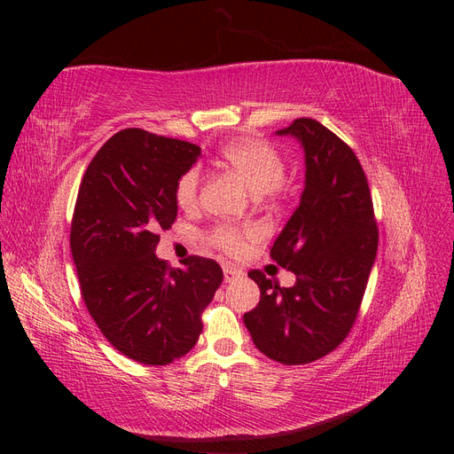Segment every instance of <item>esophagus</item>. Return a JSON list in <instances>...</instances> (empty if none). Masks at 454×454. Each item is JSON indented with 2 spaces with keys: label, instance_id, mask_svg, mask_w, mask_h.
Returning a JSON list of instances; mask_svg holds the SVG:
<instances>
[{
  "label": "esophagus",
  "instance_id": "esophagus-1",
  "mask_svg": "<svg viewBox=\"0 0 454 454\" xmlns=\"http://www.w3.org/2000/svg\"><path fill=\"white\" fill-rule=\"evenodd\" d=\"M223 277H225V282H235L244 277V272L232 265H223Z\"/></svg>",
  "mask_w": 454,
  "mask_h": 454
}]
</instances>
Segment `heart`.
I'll use <instances>...</instances> for the list:
<instances>
[{
    "label": "heart",
    "instance_id": "b5f03b06",
    "mask_svg": "<svg viewBox=\"0 0 454 454\" xmlns=\"http://www.w3.org/2000/svg\"><path fill=\"white\" fill-rule=\"evenodd\" d=\"M217 160L222 167L235 172L255 195L277 197L284 189L286 162L280 151L261 138H235L219 145ZM202 174L199 168H189L177 177L174 187L176 204L182 210H193L199 204ZM254 237V229L222 223L215 225L208 240L214 248L237 255L244 250V244Z\"/></svg>",
    "mask_w": 454,
    "mask_h": 454
}]
</instances>
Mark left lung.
<instances>
[{
    "label": "left lung",
    "mask_w": 454,
    "mask_h": 454,
    "mask_svg": "<svg viewBox=\"0 0 454 454\" xmlns=\"http://www.w3.org/2000/svg\"><path fill=\"white\" fill-rule=\"evenodd\" d=\"M277 134L295 136L305 151L303 195L270 248L297 282L280 287L250 270L261 299L244 324L267 358L303 365L333 352L350 333L377 257L379 227L362 164L337 134L309 117Z\"/></svg>",
    "instance_id": "left-lung-1"
}]
</instances>
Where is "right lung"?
I'll use <instances>...</instances> for the list:
<instances>
[{
    "label": "right lung",
    "mask_w": 454,
    "mask_h": 454,
    "mask_svg": "<svg viewBox=\"0 0 454 454\" xmlns=\"http://www.w3.org/2000/svg\"><path fill=\"white\" fill-rule=\"evenodd\" d=\"M200 147L125 129L94 155L79 185L70 246L81 297L104 337L127 358L167 365L197 345L202 310L223 282L214 259L172 269L155 255L177 215V177Z\"/></svg>",
    "instance_id": "1"
}]
</instances>
